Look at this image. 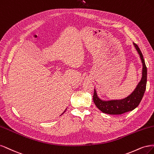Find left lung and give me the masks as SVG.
Returning a JSON list of instances; mask_svg holds the SVG:
<instances>
[{
    "instance_id": "obj_1",
    "label": "left lung",
    "mask_w": 154,
    "mask_h": 154,
    "mask_svg": "<svg viewBox=\"0 0 154 154\" xmlns=\"http://www.w3.org/2000/svg\"><path fill=\"white\" fill-rule=\"evenodd\" d=\"M134 45L137 51L140 54L143 63L142 77L141 81L137 84L134 91L129 96H128L125 98L118 100H102L98 98L95 89H94V94L93 97V102L96 106L99 109V110H100L103 113L109 114V115H122L123 113L134 109L139 106V104L142 100L146 90L147 69L140 48L135 43H134Z\"/></svg>"
}]
</instances>
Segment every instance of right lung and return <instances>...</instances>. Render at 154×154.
<instances>
[{"label": "right lung", "instance_id": "right-lung-1", "mask_svg": "<svg viewBox=\"0 0 154 154\" xmlns=\"http://www.w3.org/2000/svg\"><path fill=\"white\" fill-rule=\"evenodd\" d=\"M64 112H65V111H64Z\"/></svg>", "mask_w": 154, "mask_h": 154}]
</instances>
